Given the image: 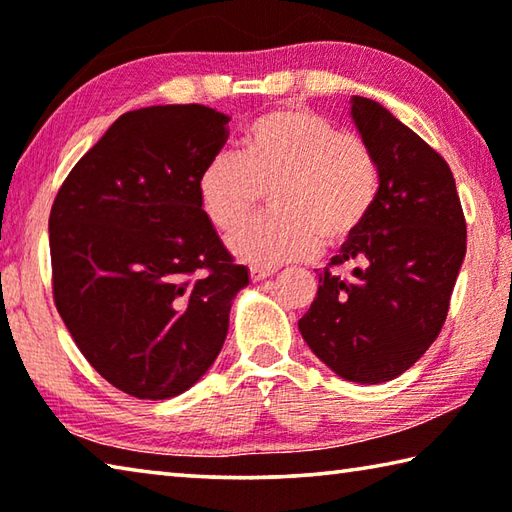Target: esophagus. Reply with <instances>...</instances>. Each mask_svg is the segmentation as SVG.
<instances>
[{"instance_id": "obj_1", "label": "esophagus", "mask_w": 512, "mask_h": 512, "mask_svg": "<svg viewBox=\"0 0 512 512\" xmlns=\"http://www.w3.org/2000/svg\"><path fill=\"white\" fill-rule=\"evenodd\" d=\"M272 274H274V270H265V267H251V270H249V276H251V281H254V283L270 279Z\"/></svg>"}]
</instances>
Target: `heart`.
<instances>
[{"instance_id":"b5f03b06","label":"heart","mask_w":512,"mask_h":512,"mask_svg":"<svg viewBox=\"0 0 512 512\" xmlns=\"http://www.w3.org/2000/svg\"><path fill=\"white\" fill-rule=\"evenodd\" d=\"M378 188V161L357 134L290 105L251 123L242 159L218 152L206 161L197 200L204 218L229 233L272 190L275 213L238 229L229 249L240 261L274 270L312 258L324 242H351L369 220Z\"/></svg>"}]
</instances>
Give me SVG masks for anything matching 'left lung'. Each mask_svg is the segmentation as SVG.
Instances as JSON below:
<instances>
[{
  "label": "left lung",
  "instance_id": "8db88e82",
  "mask_svg": "<svg viewBox=\"0 0 512 512\" xmlns=\"http://www.w3.org/2000/svg\"><path fill=\"white\" fill-rule=\"evenodd\" d=\"M351 119L380 170L362 231L319 274L299 330L339 378L389 382L414 366L445 324L465 258V218L450 166L387 107L351 98Z\"/></svg>",
  "mask_w": 512,
  "mask_h": 512
}]
</instances>
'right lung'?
I'll return each instance as SVG.
<instances>
[{
	"label": "right lung",
	"mask_w": 512,
	"mask_h": 512,
	"mask_svg": "<svg viewBox=\"0 0 512 512\" xmlns=\"http://www.w3.org/2000/svg\"><path fill=\"white\" fill-rule=\"evenodd\" d=\"M227 123L204 105L125 112L51 206L60 317L87 362L139 400L175 398L211 369L249 285L197 200Z\"/></svg>",
	"instance_id": "1"
}]
</instances>
